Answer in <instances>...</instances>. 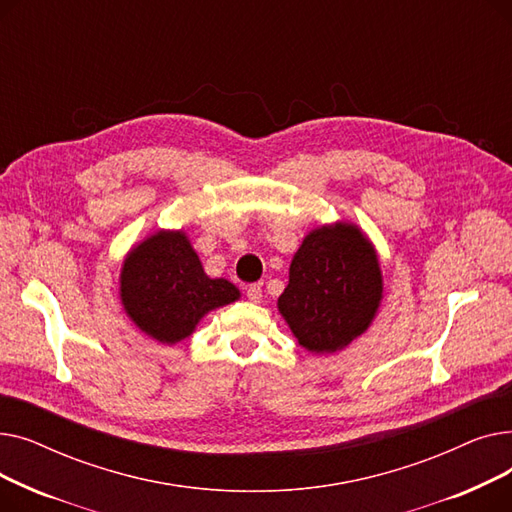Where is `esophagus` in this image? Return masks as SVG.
Masks as SVG:
<instances>
[{"mask_svg": "<svg viewBox=\"0 0 512 512\" xmlns=\"http://www.w3.org/2000/svg\"><path fill=\"white\" fill-rule=\"evenodd\" d=\"M247 299H249L251 303H261V299H263V288H261V284H251V286L247 288Z\"/></svg>", "mask_w": 512, "mask_h": 512, "instance_id": "1", "label": "esophagus"}]
</instances>
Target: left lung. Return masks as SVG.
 Here are the masks:
<instances>
[{"instance_id":"obj_1","label":"left lung","mask_w":512,"mask_h":512,"mask_svg":"<svg viewBox=\"0 0 512 512\" xmlns=\"http://www.w3.org/2000/svg\"><path fill=\"white\" fill-rule=\"evenodd\" d=\"M382 292L380 261L369 238L355 224L336 222L303 238L278 311L303 348L328 355L371 326Z\"/></svg>"}]
</instances>
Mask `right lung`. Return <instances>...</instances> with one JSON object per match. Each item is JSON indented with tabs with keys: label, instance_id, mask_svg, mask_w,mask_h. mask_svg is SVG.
<instances>
[{
	"label": "right lung",
	"instance_id": "add662e5",
	"mask_svg": "<svg viewBox=\"0 0 512 512\" xmlns=\"http://www.w3.org/2000/svg\"><path fill=\"white\" fill-rule=\"evenodd\" d=\"M120 299L141 332L161 344H176L191 336L209 311L238 301L240 290L203 272L182 230H159L126 255Z\"/></svg>",
	"mask_w": 512,
	"mask_h": 512
}]
</instances>
